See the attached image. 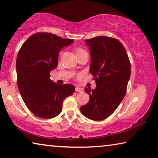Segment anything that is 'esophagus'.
I'll list each match as a JSON object with an SVG mask.
<instances>
[{"label":"esophagus","mask_w":158,"mask_h":158,"mask_svg":"<svg viewBox=\"0 0 158 158\" xmlns=\"http://www.w3.org/2000/svg\"><path fill=\"white\" fill-rule=\"evenodd\" d=\"M76 91L77 92V93H82V92H83V89H82V87H76Z\"/></svg>","instance_id":"1"}]
</instances>
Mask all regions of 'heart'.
Segmentation results:
<instances>
[{"mask_svg": "<svg viewBox=\"0 0 158 158\" xmlns=\"http://www.w3.org/2000/svg\"><path fill=\"white\" fill-rule=\"evenodd\" d=\"M82 51H84V50L82 49V48H77V49H76V54H77V53H79V52H82Z\"/></svg>", "mask_w": 158, "mask_h": 158, "instance_id": "b5f03b06", "label": "heart"}]
</instances>
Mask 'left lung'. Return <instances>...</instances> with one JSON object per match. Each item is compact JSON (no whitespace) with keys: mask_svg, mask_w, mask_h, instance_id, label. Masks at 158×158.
Returning a JSON list of instances; mask_svg holds the SVG:
<instances>
[{"mask_svg":"<svg viewBox=\"0 0 158 158\" xmlns=\"http://www.w3.org/2000/svg\"><path fill=\"white\" fill-rule=\"evenodd\" d=\"M85 42L90 52L89 72L97 86L94 89L85 88L89 100L81 111L89 119L101 121L112 114L124 98L131 64L125 48L116 39L99 36Z\"/></svg>","mask_w":158,"mask_h":158,"instance_id":"obj_1","label":"left lung"}]
</instances>
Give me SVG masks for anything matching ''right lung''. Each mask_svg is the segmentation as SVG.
Listing matches in <instances>:
<instances>
[{"label": "right lung", "instance_id": "1", "mask_svg": "<svg viewBox=\"0 0 158 158\" xmlns=\"http://www.w3.org/2000/svg\"><path fill=\"white\" fill-rule=\"evenodd\" d=\"M73 42L52 33L37 32L19 51L16 60L19 91L27 108L38 117L59 115L64 99L74 93L73 85H59L50 79V71L58 65L60 50Z\"/></svg>", "mask_w": 158, "mask_h": 158}]
</instances>
